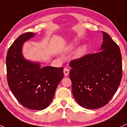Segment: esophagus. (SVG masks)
Returning <instances> with one entry per match:
<instances>
[{"label": "esophagus", "instance_id": "obj_1", "mask_svg": "<svg viewBox=\"0 0 127 127\" xmlns=\"http://www.w3.org/2000/svg\"><path fill=\"white\" fill-rule=\"evenodd\" d=\"M69 72H70V70L68 68H65L64 69V73L65 76H66L68 75Z\"/></svg>", "mask_w": 127, "mask_h": 127}]
</instances>
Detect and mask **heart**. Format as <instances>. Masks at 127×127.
<instances>
[{
  "mask_svg": "<svg viewBox=\"0 0 127 127\" xmlns=\"http://www.w3.org/2000/svg\"><path fill=\"white\" fill-rule=\"evenodd\" d=\"M75 46L76 44L75 43H70L68 46L67 48H66V51L68 52L72 51L73 49H74V48H75ZM84 52H85V48H84V47H82V48H79V49H78L77 53H78V56H81L83 54H84Z\"/></svg>",
  "mask_w": 127,
  "mask_h": 127,
  "instance_id": "b5f03b06",
  "label": "heart"
}]
</instances>
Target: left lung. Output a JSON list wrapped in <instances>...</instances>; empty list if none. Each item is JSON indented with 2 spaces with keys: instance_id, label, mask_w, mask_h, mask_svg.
<instances>
[{
  "instance_id": "obj_1",
  "label": "left lung",
  "mask_w": 127,
  "mask_h": 127,
  "mask_svg": "<svg viewBox=\"0 0 127 127\" xmlns=\"http://www.w3.org/2000/svg\"><path fill=\"white\" fill-rule=\"evenodd\" d=\"M98 53L88 54L70 62L72 92L78 104L94 109L108 104L117 91L122 77V56L119 46L102 32Z\"/></svg>"
}]
</instances>
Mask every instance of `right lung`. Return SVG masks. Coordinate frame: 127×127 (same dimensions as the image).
<instances>
[{"label":"right lung","instance_id":"add662e5","mask_svg":"<svg viewBox=\"0 0 127 127\" xmlns=\"http://www.w3.org/2000/svg\"><path fill=\"white\" fill-rule=\"evenodd\" d=\"M34 36L32 32H26L11 44L6 55V76L9 87L20 104L30 109L43 110L54 98L64 77V68H41L38 62L25 59L22 54L23 43Z\"/></svg>","mask_w":127,"mask_h":127}]
</instances>
